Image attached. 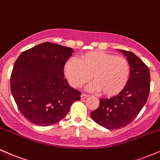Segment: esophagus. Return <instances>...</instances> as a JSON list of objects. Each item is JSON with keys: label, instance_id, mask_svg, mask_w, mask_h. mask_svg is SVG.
Instances as JSON below:
<instances>
[{"label": "esophagus", "instance_id": "1", "mask_svg": "<svg viewBox=\"0 0 160 160\" xmlns=\"http://www.w3.org/2000/svg\"><path fill=\"white\" fill-rule=\"evenodd\" d=\"M88 97V94H82V95H81V98H82V100L83 99H85V98H87Z\"/></svg>", "mask_w": 160, "mask_h": 160}]
</instances>
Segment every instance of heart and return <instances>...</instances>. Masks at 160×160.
<instances>
[{"label": "heart", "instance_id": "obj_1", "mask_svg": "<svg viewBox=\"0 0 160 160\" xmlns=\"http://www.w3.org/2000/svg\"><path fill=\"white\" fill-rule=\"evenodd\" d=\"M65 74L70 85L80 88L91 78V91H101L107 96L119 94L125 88L130 76V65L122 57L103 51L88 52L79 61L70 59L65 65Z\"/></svg>", "mask_w": 160, "mask_h": 160}]
</instances>
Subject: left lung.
<instances>
[{
    "label": "left lung",
    "mask_w": 160,
    "mask_h": 160,
    "mask_svg": "<svg viewBox=\"0 0 160 160\" xmlns=\"http://www.w3.org/2000/svg\"><path fill=\"white\" fill-rule=\"evenodd\" d=\"M127 57L130 76L119 94L109 99H100L98 108L91 112L96 123L107 129H118L132 122L148 99L150 75L148 66L131 51L119 50Z\"/></svg>",
    "instance_id": "left-lung-1"
}]
</instances>
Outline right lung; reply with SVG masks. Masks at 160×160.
I'll list each match as a JSON object with an SVG mask.
<instances>
[{
  "label": "right lung",
  "instance_id": "add662e5",
  "mask_svg": "<svg viewBox=\"0 0 160 160\" xmlns=\"http://www.w3.org/2000/svg\"><path fill=\"white\" fill-rule=\"evenodd\" d=\"M73 50L44 42L23 51L16 60L10 89L20 112L30 122L48 126L60 121L80 91L68 84L63 68Z\"/></svg>",
  "mask_w": 160,
  "mask_h": 160
}]
</instances>
